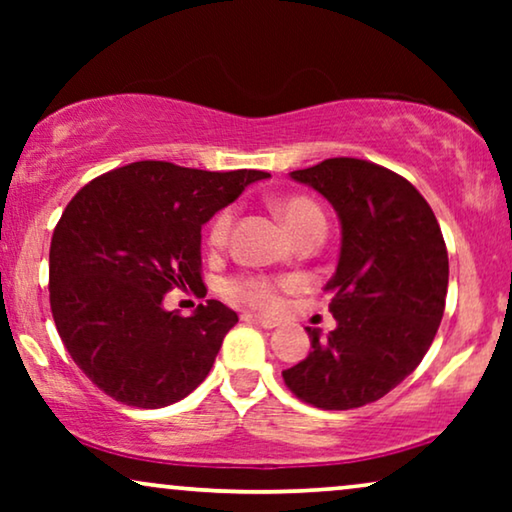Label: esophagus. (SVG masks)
Listing matches in <instances>:
<instances>
[{
  "label": "esophagus",
  "instance_id": "34e87169",
  "mask_svg": "<svg viewBox=\"0 0 512 512\" xmlns=\"http://www.w3.org/2000/svg\"><path fill=\"white\" fill-rule=\"evenodd\" d=\"M242 321H247V324H256L261 328H268V331H272V328H277V321L272 319H263V317H256V314H242Z\"/></svg>",
  "mask_w": 512,
  "mask_h": 512
}]
</instances>
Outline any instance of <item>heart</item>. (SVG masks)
<instances>
[{
  "label": "heart",
  "instance_id": "heart-1",
  "mask_svg": "<svg viewBox=\"0 0 512 512\" xmlns=\"http://www.w3.org/2000/svg\"><path fill=\"white\" fill-rule=\"evenodd\" d=\"M275 212L279 219H282L284 228L289 230L293 237H300L307 230L314 228H326L324 214L321 209L314 205L312 200L300 198V195H291V198L277 200ZM230 228H233V209H221L219 214L214 216L212 226H209L207 240L212 249H221L223 244L228 242ZM289 286L284 279H272L265 275H242L235 277L228 282V293L240 303L254 307V310L261 312H275L282 305V289Z\"/></svg>",
  "mask_w": 512,
  "mask_h": 512
}]
</instances>
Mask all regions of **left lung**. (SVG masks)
Wrapping results in <instances>:
<instances>
[{
  "instance_id": "1",
  "label": "left lung",
  "mask_w": 512,
  "mask_h": 512,
  "mask_svg": "<svg viewBox=\"0 0 512 512\" xmlns=\"http://www.w3.org/2000/svg\"><path fill=\"white\" fill-rule=\"evenodd\" d=\"M291 179L331 202L342 237L324 286L338 326L326 338L305 328L312 349L284 382L314 408H361L398 387L436 338L450 277L443 233L408 179L368 160L328 158Z\"/></svg>"
}]
</instances>
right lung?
Instances as JSON below:
<instances>
[{
  "label": "right lung",
  "mask_w": 512,
  "mask_h": 512,
  "mask_svg": "<svg viewBox=\"0 0 512 512\" xmlns=\"http://www.w3.org/2000/svg\"><path fill=\"white\" fill-rule=\"evenodd\" d=\"M268 172H207L139 160L81 188L53 230L51 312L69 356L130 408L186 398L214 366L237 314L219 300L191 317L163 307L202 289V226Z\"/></svg>",
  "instance_id": "add662e5"
}]
</instances>
